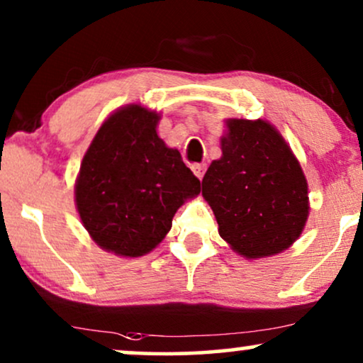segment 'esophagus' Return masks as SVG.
<instances>
[{"instance_id":"esophagus-1","label":"esophagus","mask_w":363,"mask_h":363,"mask_svg":"<svg viewBox=\"0 0 363 363\" xmlns=\"http://www.w3.org/2000/svg\"><path fill=\"white\" fill-rule=\"evenodd\" d=\"M191 170H193V173H195V175L199 177L200 180H201V178H203V175H205L206 164H205V163H201V164H193V168H191Z\"/></svg>"}]
</instances>
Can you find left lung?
Masks as SVG:
<instances>
[{
	"label": "left lung",
	"mask_w": 363,
	"mask_h": 363,
	"mask_svg": "<svg viewBox=\"0 0 363 363\" xmlns=\"http://www.w3.org/2000/svg\"><path fill=\"white\" fill-rule=\"evenodd\" d=\"M222 158L201 182L218 233L247 258L289 248L308 216V186L289 145L263 120H228Z\"/></svg>",
	"instance_id": "left-lung-1"
}]
</instances>
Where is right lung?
I'll return each instance as SVG.
<instances>
[{
  "label": "right lung",
  "mask_w": 363,
  "mask_h": 363,
  "mask_svg": "<svg viewBox=\"0 0 363 363\" xmlns=\"http://www.w3.org/2000/svg\"><path fill=\"white\" fill-rule=\"evenodd\" d=\"M158 120L140 105L113 113L79 168L74 193L82 222L101 248L116 255L153 250L183 201L200 193V180L180 152L158 138Z\"/></svg>",
  "instance_id": "add662e5"
}]
</instances>
